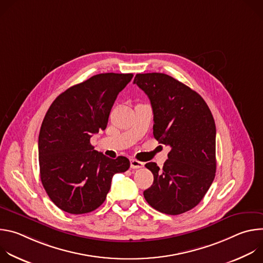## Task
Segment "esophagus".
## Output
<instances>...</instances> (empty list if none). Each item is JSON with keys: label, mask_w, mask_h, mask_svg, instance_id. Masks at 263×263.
I'll return each instance as SVG.
<instances>
[{"label": "esophagus", "mask_w": 263, "mask_h": 263, "mask_svg": "<svg viewBox=\"0 0 263 263\" xmlns=\"http://www.w3.org/2000/svg\"><path fill=\"white\" fill-rule=\"evenodd\" d=\"M143 162L141 161H138L136 159H131L130 160V166L131 168H140V167H143Z\"/></svg>", "instance_id": "esophagus-1"}]
</instances>
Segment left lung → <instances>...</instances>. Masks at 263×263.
Masks as SVG:
<instances>
[{"instance_id": "left-lung-1", "label": "left lung", "mask_w": 263, "mask_h": 263, "mask_svg": "<svg viewBox=\"0 0 263 263\" xmlns=\"http://www.w3.org/2000/svg\"><path fill=\"white\" fill-rule=\"evenodd\" d=\"M133 83L151 101L155 139L171 146L162 168L155 162L145 164L154 182L143 197L162 213H184L202 201L215 177L216 130L211 111L198 92L168 74L137 73Z\"/></svg>"}]
</instances>
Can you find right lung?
<instances>
[{"label": "right lung", "instance_id": "1", "mask_svg": "<svg viewBox=\"0 0 263 263\" xmlns=\"http://www.w3.org/2000/svg\"><path fill=\"white\" fill-rule=\"evenodd\" d=\"M133 73H99L59 95L43 121L39 137L41 179L48 196L70 214L88 213L105 201L115 174L130 161L96 151L92 134L105 130L118 95Z\"/></svg>", "mask_w": 263, "mask_h": 263}]
</instances>
